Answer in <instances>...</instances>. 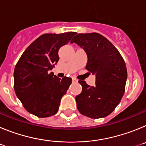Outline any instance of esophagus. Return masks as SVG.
<instances>
[{
	"mask_svg": "<svg viewBox=\"0 0 146 146\" xmlns=\"http://www.w3.org/2000/svg\"><path fill=\"white\" fill-rule=\"evenodd\" d=\"M72 81H73L74 82H77L78 80H77V79H75V78H72Z\"/></svg>",
	"mask_w": 146,
	"mask_h": 146,
	"instance_id": "1",
	"label": "esophagus"
}]
</instances>
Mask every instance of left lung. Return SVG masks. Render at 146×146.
Wrapping results in <instances>:
<instances>
[{"instance_id":"1","label":"left lung","mask_w":146,"mask_h":146,"mask_svg":"<svg viewBox=\"0 0 146 146\" xmlns=\"http://www.w3.org/2000/svg\"><path fill=\"white\" fill-rule=\"evenodd\" d=\"M71 43L84 50L88 57L86 69L96 76L94 86L79 80L82 92L75 97L77 109L89 118L106 117L124 94L127 80L124 60L114 45L99 33H79Z\"/></svg>"}]
</instances>
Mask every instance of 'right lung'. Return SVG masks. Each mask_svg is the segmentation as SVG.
Listing matches in <instances>:
<instances>
[{
	"label": "right lung",
	"mask_w": 146,
	"mask_h": 146,
	"mask_svg": "<svg viewBox=\"0 0 146 146\" xmlns=\"http://www.w3.org/2000/svg\"><path fill=\"white\" fill-rule=\"evenodd\" d=\"M75 32L46 33L25 50L15 68V91L27 111L39 118L57 113L60 99L72 83L50 72L59 60L58 50Z\"/></svg>",
	"instance_id": "1"
}]
</instances>
